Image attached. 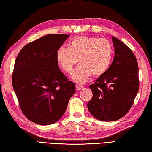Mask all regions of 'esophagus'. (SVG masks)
<instances>
[{"instance_id": "esophagus-1", "label": "esophagus", "mask_w": 152, "mask_h": 152, "mask_svg": "<svg viewBox=\"0 0 152 152\" xmlns=\"http://www.w3.org/2000/svg\"><path fill=\"white\" fill-rule=\"evenodd\" d=\"M84 86L82 85H78V84H76V88L77 91H80V90H81L82 88H83Z\"/></svg>"}]
</instances>
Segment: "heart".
Listing matches in <instances>:
<instances>
[{
  "label": "heart",
  "mask_w": 152,
  "mask_h": 152,
  "mask_svg": "<svg viewBox=\"0 0 152 152\" xmlns=\"http://www.w3.org/2000/svg\"><path fill=\"white\" fill-rule=\"evenodd\" d=\"M113 46L106 38L81 36L72 39L69 48L61 47L56 51V60L67 73L72 72L74 66L80 64L72 74L78 83H84L91 78L102 76L111 62Z\"/></svg>",
  "instance_id": "b5f03b06"
}]
</instances>
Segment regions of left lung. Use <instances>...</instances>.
<instances>
[{
	"mask_svg": "<svg viewBox=\"0 0 152 152\" xmlns=\"http://www.w3.org/2000/svg\"><path fill=\"white\" fill-rule=\"evenodd\" d=\"M115 57L106 72L90 85L92 98L87 107L102 121H114L127 114L137 95L140 82L137 61L132 50L112 37Z\"/></svg>",
	"mask_w": 152,
	"mask_h": 152,
	"instance_id": "8db88e82",
	"label": "left lung"
}]
</instances>
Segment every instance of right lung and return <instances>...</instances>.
Listing matches in <instances>:
<instances>
[{"label":"right lung","instance_id":"add662e5","mask_svg":"<svg viewBox=\"0 0 152 152\" xmlns=\"http://www.w3.org/2000/svg\"><path fill=\"white\" fill-rule=\"evenodd\" d=\"M69 35H46L25 45L15 62L12 83L28 119L51 125L62 117L75 84L59 68L56 51Z\"/></svg>","mask_w":152,"mask_h":152}]
</instances>
